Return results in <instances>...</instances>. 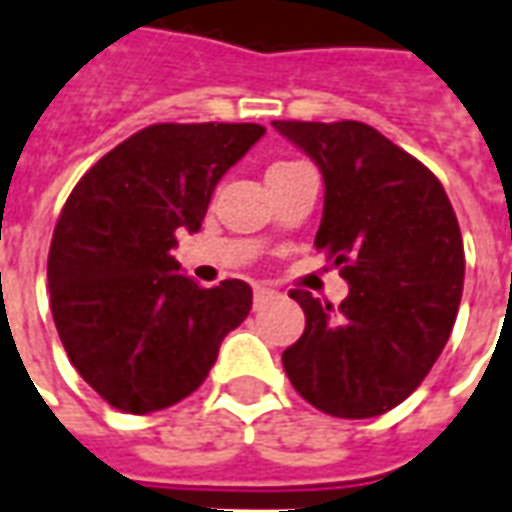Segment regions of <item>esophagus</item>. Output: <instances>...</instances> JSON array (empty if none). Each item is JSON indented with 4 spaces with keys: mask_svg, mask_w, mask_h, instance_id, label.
Instances as JSON below:
<instances>
[{
    "mask_svg": "<svg viewBox=\"0 0 512 512\" xmlns=\"http://www.w3.org/2000/svg\"><path fill=\"white\" fill-rule=\"evenodd\" d=\"M274 296V291L271 288H266V285H255V307H260L263 302H268Z\"/></svg>",
    "mask_w": 512,
    "mask_h": 512,
    "instance_id": "34e87169",
    "label": "esophagus"
}]
</instances>
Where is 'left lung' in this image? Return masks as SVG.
<instances>
[{"label": "left lung", "instance_id": "left-lung-1", "mask_svg": "<svg viewBox=\"0 0 512 512\" xmlns=\"http://www.w3.org/2000/svg\"><path fill=\"white\" fill-rule=\"evenodd\" d=\"M324 177V249L349 296L291 291L302 338L282 366L302 399L335 418L388 413L416 391L455 327L463 238L438 177L363 121H274Z\"/></svg>", "mask_w": 512, "mask_h": 512}]
</instances>
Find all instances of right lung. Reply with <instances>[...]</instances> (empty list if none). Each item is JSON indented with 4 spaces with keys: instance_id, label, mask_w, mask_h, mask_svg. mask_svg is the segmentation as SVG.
Here are the masks:
<instances>
[{
    "instance_id": "add662e5",
    "label": "right lung",
    "mask_w": 512,
    "mask_h": 512,
    "mask_svg": "<svg viewBox=\"0 0 512 512\" xmlns=\"http://www.w3.org/2000/svg\"><path fill=\"white\" fill-rule=\"evenodd\" d=\"M260 124H152L85 171L57 219L46 280L80 377L121 413L177 405L205 382L252 288H199L171 257L202 227L213 188L263 138Z\"/></svg>"
}]
</instances>
